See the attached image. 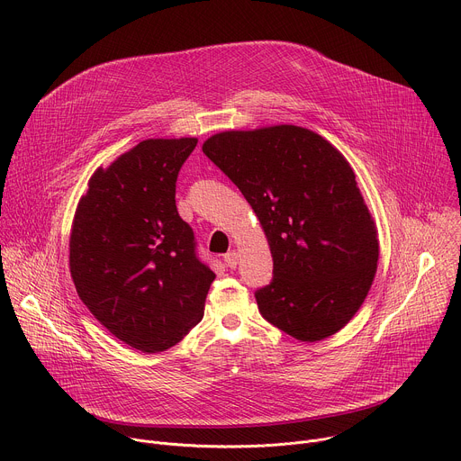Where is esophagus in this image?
Masks as SVG:
<instances>
[{"label": "esophagus", "mask_w": 461, "mask_h": 461, "mask_svg": "<svg viewBox=\"0 0 461 461\" xmlns=\"http://www.w3.org/2000/svg\"><path fill=\"white\" fill-rule=\"evenodd\" d=\"M224 262L228 265V268H235L239 265V251L231 249L230 253L224 255Z\"/></svg>", "instance_id": "1"}]
</instances>
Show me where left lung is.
I'll list each match as a JSON object with an SVG mask.
<instances>
[{
    "label": "left lung",
    "mask_w": 461,
    "mask_h": 461,
    "mask_svg": "<svg viewBox=\"0 0 461 461\" xmlns=\"http://www.w3.org/2000/svg\"><path fill=\"white\" fill-rule=\"evenodd\" d=\"M204 155L240 189L274 257V279L255 292L258 312L288 336L338 334L372 286L379 240L348 160L299 125L222 131Z\"/></svg>",
    "instance_id": "8db88e82"
}]
</instances>
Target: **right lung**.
Segmentation results:
<instances>
[{
    "label": "right lung",
    "mask_w": 461,
    "mask_h": 461,
    "mask_svg": "<svg viewBox=\"0 0 461 461\" xmlns=\"http://www.w3.org/2000/svg\"><path fill=\"white\" fill-rule=\"evenodd\" d=\"M196 142L148 139L98 167L73 221L69 268L80 299L114 338L148 354L201 322L215 281L175 204Z\"/></svg>",
    "instance_id": "right-lung-1"
}]
</instances>
